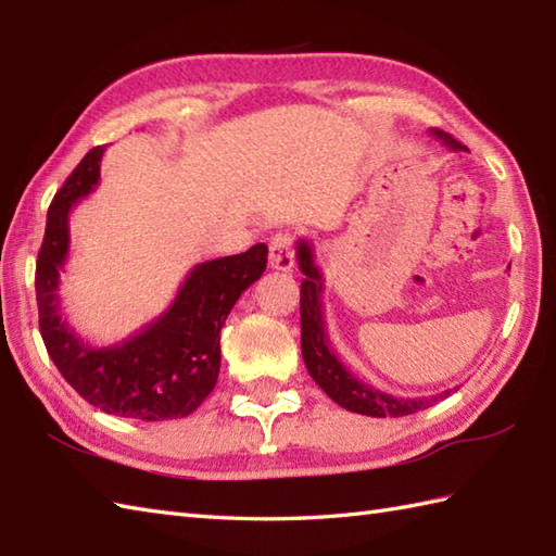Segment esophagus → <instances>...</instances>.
<instances>
[{
  "mask_svg": "<svg viewBox=\"0 0 556 556\" xmlns=\"http://www.w3.org/2000/svg\"><path fill=\"white\" fill-rule=\"evenodd\" d=\"M269 267L279 269V271H291V267H293V236L289 231H279L271 236Z\"/></svg>",
  "mask_w": 556,
  "mask_h": 556,
  "instance_id": "34e87169",
  "label": "esophagus"
}]
</instances>
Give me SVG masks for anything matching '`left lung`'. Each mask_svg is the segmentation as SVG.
Returning a JSON list of instances; mask_svg holds the SVG:
<instances>
[{"instance_id":"left-lung-1","label":"left lung","mask_w":556,"mask_h":556,"mask_svg":"<svg viewBox=\"0 0 556 556\" xmlns=\"http://www.w3.org/2000/svg\"><path fill=\"white\" fill-rule=\"evenodd\" d=\"M430 134L442 140L444 146L452 150H464L456 138L440 131V128H430ZM296 260L299 269L305 275L301 281V351H303V363L308 368L315 384L323 389V392L337 401L341 408L361 413V416L370 418H401L410 416V413L422 410L432 406L434 401L448 396L454 389H446V392L437 396H416V399H404V396H392L384 394L380 389L365 384L358 380L344 363L339 361L332 344H329L327 337V323H325V308H323V291H325V277L320 267L315 263V251L308 239H299L296 243Z\"/></svg>"}]
</instances>
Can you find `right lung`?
Instances as JSON below:
<instances>
[{
    "instance_id": "add662e5",
    "label": "right lung",
    "mask_w": 556,
    "mask_h": 556,
    "mask_svg": "<svg viewBox=\"0 0 556 556\" xmlns=\"http://www.w3.org/2000/svg\"><path fill=\"white\" fill-rule=\"evenodd\" d=\"M104 146L80 160L52 200L35 269L40 334L64 380L96 408L119 418H186L217 384L219 332L241 293L263 277L267 245L195 265L172 305L138 332L110 346L80 339L62 313V271L68 257V217L100 184Z\"/></svg>"
}]
</instances>
